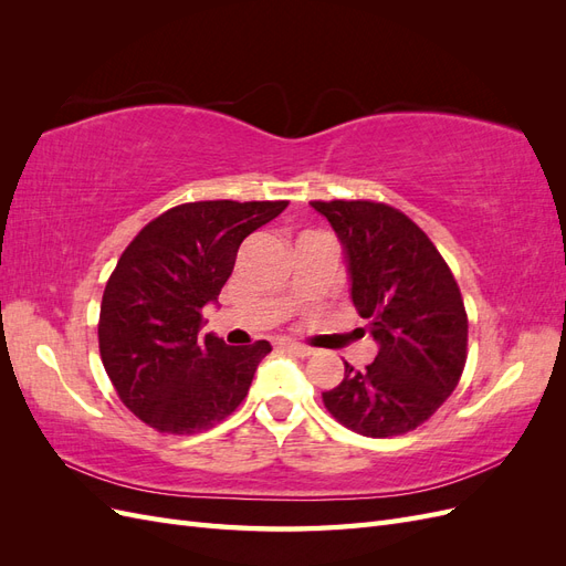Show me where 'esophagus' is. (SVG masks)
I'll list each match as a JSON object with an SVG mask.
<instances>
[{
    "mask_svg": "<svg viewBox=\"0 0 566 566\" xmlns=\"http://www.w3.org/2000/svg\"><path fill=\"white\" fill-rule=\"evenodd\" d=\"M283 347L287 349V352H293V354H297V356H312V349L310 347H304V345H300V342H283Z\"/></svg>",
    "mask_w": 566,
    "mask_h": 566,
    "instance_id": "esophagus-1",
    "label": "esophagus"
}]
</instances>
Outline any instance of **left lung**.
<instances>
[{
    "label": "left lung",
    "mask_w": 566,
    "mask_h": 566,
    "mask_svg": "<svg viewBox=\"0 0 566 566\" xmlns=\"http://www.w3.org/2000/svg\"><path fill=\"white\" fill-rule=\"evenodd\" d=\"M345 250L352 302L368 318L378 356L323 403L349 430L397 437L416 430L455 389L468 358V314L449 264L403 212L370 200H314Z\"/></svg>",
    "instance_id": "left-lung-1"
}]
</instances>
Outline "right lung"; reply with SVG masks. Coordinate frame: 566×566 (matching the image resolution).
I'll return each instance as SVG.
<instances>
[{
  "instance_id": "add662e5",
  "label": "right lung",
  "mask_w": 566,
  "mask_h": 566,
  "mask_svg": "<svg viewBox=\"0 0 566 566\" xmlns=\"http://www.w3.org/2000/svg\"><path fill=\"white\" fill-rule=\"evenodd\" d=\"M285 208L186 202L153 219L119 256L101 300V361L117 397L158 432L210 430L245 399L271 345L229 347L202 335V306L217 304L245 238Z\"/></svg>"
}]
</instances>
